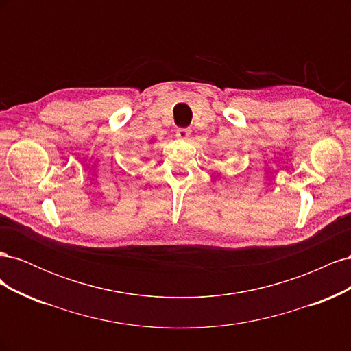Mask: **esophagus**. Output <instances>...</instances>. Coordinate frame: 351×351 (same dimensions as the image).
<instances>
[{"mask_svg": "<svg viewBox=\"0 0 351 351\" xmlns=\"http://www.w3.org/2000/svg\"><path fill=\"white\" fill-rule=\"evenodd\" d=\"M190 133H192V130L190 129H177L176 136L178 137V139H187Z\"/></svg>", "mask_w": 351, "mask_h": 351, "instance_id": "obj_1", "label": "esophagus"}]
</instances>
